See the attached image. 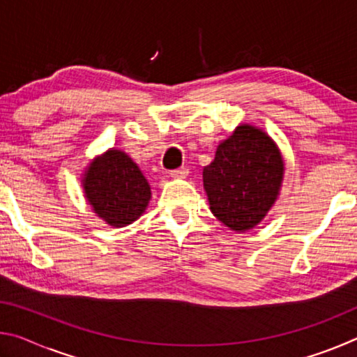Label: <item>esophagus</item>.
<instances>
[{
	"mask_svg": "<svg viewBox=\"0 0 357 357\" xmlns=\"http://www.w3.org/2000/svg\"><path fill=\"white\" fill-rule=\"evenodd\" d=\"M187 174H189V170H187V168H178V170L170 172V176L174 179H183L187 176Z\"/></svg>",
	"mask_w": 357,
	"mask_h": 357,
	"instance_id": "obj_1",
	"label": "esophagus"
}]
</instances>
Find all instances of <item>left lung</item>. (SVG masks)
<instances>
[{
	"instance_id": "8db88e82",
	"label": "left lung",
	"mask_w": 357,
	"mask_h": 357,
	"mask_svg": "<svg viewBox=\"0 0 357 357\" xmlns=\"http://www.w3.org/2000/svg\"><path fill=\"white\" fill-rule=\"evenodd\" d=\"M283 170L273 138L250 124L238 126L203 168L211 211L234 231L257 227L277 200Z\"/></svg>"
}]
</instances>
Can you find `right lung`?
Here are the masks:
<instances>
[{
	"instance_id": "1",
	"label": "right lung",
	"mask_w": 357,
	"mask_h": 357,
	"mask_svg": "<svg viewBox=\"0 0 357 357\" xmlns=\"http://www.w3.org/2000/svg\"><path fill=\"white\" fill-rule=\"evenodd\" d=\"M82 183L94 213L116 228L135 222L151 200L146 178L135 162L119 149H108L96 157Z\"/></svg>"
}]
</instances>
